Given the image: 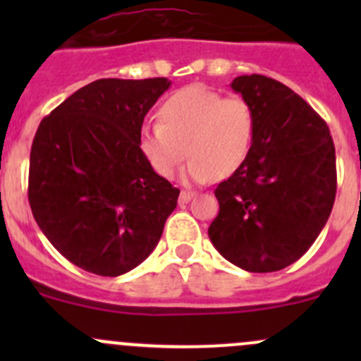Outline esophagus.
<instances>
[{
  "instance_id": "1",
  "label": "esophagus",
  "mask_w": 361,
  "mask_h": 361,
  "mask_svg": "<svg viewBox=\"0 0 361 361\" xmlns=\"http://www.w3.org/2000/svg\"><path fill=\"white\" fill-rule=\"evenodd\" d=\"M190 199H192V192H181V194H180V202L181 204H187L188 201H190Z\"/></svg>"
}]
</instances>
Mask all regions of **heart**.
Instances as JSON below:
<instances>
[{"instance_id":"heart-1","label":"heart","mask_w":361,"mask_h":361,"mask_svg":"<svg viewBox=\"0 0 361 361\" xmlns=\"http://www.w3.org/2000/svg\"><path fill=\"white\" fill-rule=\"evenodd\" d=\"M255 134V111L248 101L227 97L204 85L178 90L159 110V123L140 134L141 154L152 169L171 178L190 157L183 178L202 183L228 178L243 166Z\"/></svg>"}]
</instances>
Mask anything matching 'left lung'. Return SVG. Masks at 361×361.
Segmentation results:
<instances>
[{
  "mask_svg": "<svg viewBox=\"0 0 361 361\" xmlns=\"http://www.w3.org/2000/svg\"><path fill=\"white\" fill-rule=\"evenodd\" d=\"M231 87L253 108V143L214 190L220 211L207 235L231 264L274 272L311 248L332 213L336 148L325 120L281 82L243 75Z\"/></svg>",
  "mask_w": 361,
  "mask_h": 361,
  "instance_id": "left-lung-1",
  "label": "left lung"
}]
</instances>
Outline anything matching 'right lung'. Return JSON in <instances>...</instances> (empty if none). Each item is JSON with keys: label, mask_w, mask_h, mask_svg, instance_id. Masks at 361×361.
Returning <instances> with one entry per match:
<instances>
[{"label": "right lung", "mask_w": 361, "mask_h": 361, "mask_svg": "<svg viewBox=\"0 0 361 361\" xmlns=\"http://www.w3.org/2000/svg\"><path fill=\"white\" fill-rule=\"evenodd\" d=\"M167 78H101L42 120L29 157V204L52 246L97 276L126 274L162 235L180 190L140 148Z\"/></svg>", "instance_id": "obj_1"}]
</instances>
